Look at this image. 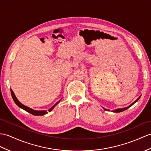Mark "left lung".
Instances as JSON below:
<instances>
[{
	"mask_svg": "<svg viewBox=\"0 0 151 151\" xmlns=\"http://www.w3.org/2000/svg\"><path fill=\"white\" fill-rule=\"evenodd\" d=\"M140 97L141 96H139L137 99V100H136L134 102H133V103H132L131 104H130L129 106H127V107H126V108H118V109H113V110H112V111H111V112H114V113H120V112H122V111H125V110H126L127 109H128L129 108H130L131 107V106H133L134 103H135V102H137L138 100H139V98H140ZM102 108H103L104 110H105V111H109V109H105L104 108H103V107H102Z\"/></svg>",
	"mask_w": 151,
	"mask_h": 151,
	"instance_id": "left-lung-1",
	"label": "left lung"
}]
</instances>
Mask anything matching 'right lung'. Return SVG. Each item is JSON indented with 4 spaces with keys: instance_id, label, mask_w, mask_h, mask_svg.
<instances>
[{
    "instance_id": "1",
    "label": "right lung",
    "mask_w": 151,
    "mask_h": 151,
    "mask_svg": "<svg viewBox=\"0 0 151 151\" xmlns=\"http://www.w3.org/2000/svg\"><path fill=\"white\" fill-rule=\"evenodd\" d=\"M11 93H12V96L13 97V99L14 102H15V104L18 106V107H20V108L24 109L25 111H26L28 113L32 114V115H36V116H42V115H45V114L48 113V111H49V112L51 111L54 108L55 106H56L59 103V102H60V101L61 100V99H60V101H58L55 104L54 106H52V107H51L49 110H48V111H47V110H42V111H38V110H35V109H32L31 108L27 107V106L24 105L23 104H22L21 102L18 100V99L15 96V95H14L13 91L12 89H11Z\"/></svg>"
}]
</instances>
